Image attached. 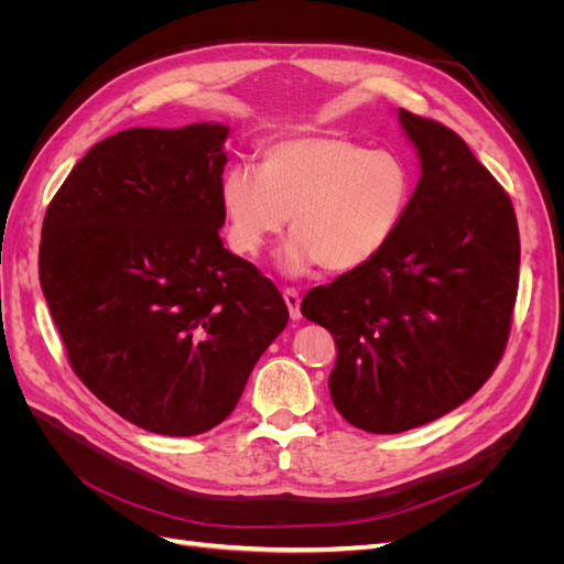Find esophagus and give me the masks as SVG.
<instances>
[{
	"label": "esophagus",
	"mask_w": 564,
	"mask_h": 564,
	"mask_svg": "<svg viewBox=\"0 0 564 564\" xmlns=\"http://www.w3.org/2000/svg\"><path fill=\"white\" fill-rule=\"evenodd\" d=\"M282 296H284V303L289 308V315H292V319H299L301 317V294L294 286H286V289H282Z\"/></svg>",
	"instance_id": "34e87169"
}]
</instances>
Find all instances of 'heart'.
<instances>
[{
	"label": "heart",
	"mask_w": 564,
	"mask_h": 564,
	"mask_svg": "<svg viewBox=\"0 0 564 564\" xmlns=\"http://www.w3.org/2000/svg\"><path fill=\"white\" fill-rule=\"evenodd\" d=\"M414 193L404 158L338 135H296L263 148L261 174L232 166L220 181L228 242L256 256L284 230L282 265L350 272L369 263L402 226Z\"/></svg>",
	"instance_id": "obj_1"
}]
</instances>
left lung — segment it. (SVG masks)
<instances>
[{
    "mask_svg": "<svg viewBox=\"0 0 564 564\" xmlns=\"http://www.w3.org/2000/svg\"><path fill=\"white\" fill-rule=\"evenodd\" d=\"M421 178L379 256L315 286L301 313L336 340L329 392L369 433H402L445 416L501 362L520 278L513 202L466 141L400 110Z\"/></svg>",
    "mask_w": 564,
    "mask_h": 564,
    "instance_id": "8db88e82",
    "label": "left lung"
}]
</instances>
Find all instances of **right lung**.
<instances>
[{
	"mask_svg": "<svg viewBox=\"0 0 564 564\" xmlns=\"http://www.w3.org/2000/svg\"><path fill=\"white\" fill-rule=\"evenodd\" d=\"M228 127L127 129L48 202L40 282L67 362L112 412L191 437L235 409L286 327L278 286L218 230Z\"/></svg>",
	"mask_w": 564,
	"mask_h": 564,
	"instance_id": "add662e5",
	"label": "right lung"
}]
</instances>
